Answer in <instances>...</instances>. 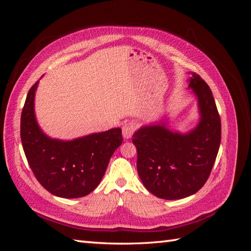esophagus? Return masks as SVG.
I'll list each match as a JSON object with an SVG mask.
<instances>
[{
    "label": "esophagus",
    "instance_id": "esophagus-1",
    "mask_svg": "<svg viewBox=\"0 0 251 251\" xmlns=\"http://www.w3.org/2000/svg\"><path fill=\"white\" fill-rule=\"evenodd\" d=\"M136 130V126L133 123H127L123 126V136L125 139H128L132 137L133 133Z\"/></svg>",
    "mask_w": 251,
    "mask_h": 251
}]
</instances>
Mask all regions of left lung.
I'll list each match as a JSON object with an SVG mask.
<instances>
[{
    "instance_id": "8db88e82",
    "label": "left lung",
    "mask_w": 251,
    "mask_h": 251,
    "mask_svg": "<svg viewBox=\"0 0 251 251\" xmlns=\"http://www.w3.org/2000/svg\"><path fill=\"white\" fill-rule=\"evenodd\" d=\"M187 81L198 101L199 121L194 128L180 133L161 119L133 134L142 183L165 200L183 199L199 191L209 177L221 142V120L208 85L196 73Z\"/></svg>"
}]
</instances>
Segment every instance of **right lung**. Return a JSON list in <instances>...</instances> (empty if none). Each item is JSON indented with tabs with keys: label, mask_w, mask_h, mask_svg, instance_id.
I'll use <instances>...</instances> for the list:
<instances>
[{
	"label": "right lung",
	"mask_w": 251,
	"mask_h": 251,
	"mask_svg": "<svg viewBox=\"0 0 251 251\" xmlns=\"http://www.w3.org/2000/svg\"><path fill=\"white\" fill-rule=\"evenodd\" d=\"M39 80L29 90L21 116V139L37 181L52 195L73 199L100 183L110 159L123 143L120 127L72 140L51 138L37 124L34 98Z\"/></svg>",
	"instance_id": "1"
}]
</instances>
